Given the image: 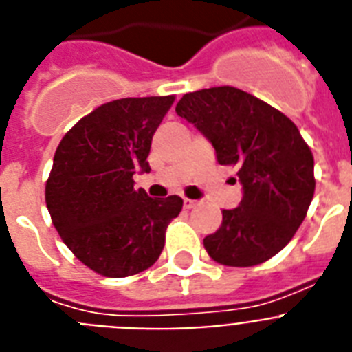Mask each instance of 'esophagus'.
<instances>
[{"mask_svg":"<svg viewBox=\"0 0 352 352\" xmlns=\"http://www.w3.org/2000/svg\"><path fill=\"white\" fill-rule=\"evenodd\" d=\"M199 206V200H191V199H184V208L186 209H193Z\"/></svg>","mask_w":352,"mask_h":352,"instance_id":"1","label":"esophagus"}]
</instances>
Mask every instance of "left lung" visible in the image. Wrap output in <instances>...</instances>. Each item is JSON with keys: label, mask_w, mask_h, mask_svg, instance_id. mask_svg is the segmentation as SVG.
I'll list each match as a JSON object with an SVG mask.
<instances>
[{"label": "left lung", "mask_w": 352, "mask_h": 352, "mask_svg": "<svg viewBox=\"0 0 352 352\" xmlns=\"http://www.w3.org/2000/svg\"><path fill=\"white\" fill-rule=\"evenodd\" d=\"M175 112L212 144L220 164L238 170L243 199L221 211L204 247L227 267H254L276 256L302 223L313 193V155L292 120L231 85L184 94ZM236 182V179H234Z\"/></svg>", "instance_id": "left-lung-1"}]
</instances>
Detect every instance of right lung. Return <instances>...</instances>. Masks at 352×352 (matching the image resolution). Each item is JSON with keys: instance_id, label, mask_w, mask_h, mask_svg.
Here are the masks:
<instances>
[{"instance_id": "obj_1", "label": "right lung", "mask_w": 352, "mask_h": 352, "mask_svg": "<svg viewBox=\"0 0 352 352\" xmlns=\"http://www.w3.org/2000/svg\"><path fill=\"white\" fill-rule=\"evenodd\" d=\"M173 96L121 98L82 118L57 146L46 182V206L62 241L100 276L146 270L164 247L166 227L182 199H150L134 190L148 173L152 138Z\"/></svg>"}]
</instances>
